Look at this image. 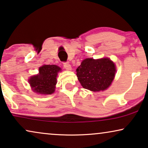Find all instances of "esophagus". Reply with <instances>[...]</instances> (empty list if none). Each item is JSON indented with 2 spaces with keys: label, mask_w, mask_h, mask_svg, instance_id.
<instances>
[{
  "label": "esophagus",
  "mask_w": 148,
  "mask_h": 148,
  "mask_svg": "<svg viewBox=\"0 0 148 148\" xmlns=\"http://www.w3.org/2000/svg\"><path fill=\"white\" fill-rule=\"evenodd\" d=\"M63 66L67 70H72V67H71V65L69 64L68 62H64L63 63Z\"/></svg>",
  "instance_id": "34e87169"
}]
</instances>
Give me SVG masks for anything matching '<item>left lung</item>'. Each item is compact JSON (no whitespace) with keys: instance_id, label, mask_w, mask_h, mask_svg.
I'll use <instances>...</instances> for the list:
<instances>
[{"instance_id":"left-lung-1","label":"left lung","mask_w":148,"mask_h":148,"mask_svg":"<svg viewBox=\"0 0 148 148\" xmlns=\"http://www.w3.org/2000/svg\"><path fill=\"white\" fill-rule=\"evenodd\" d=\"M115 73V65L109 58L85 59L76 69L81 85L92 91L107 89L113 81Z\"/></svg>"}]
</instances>
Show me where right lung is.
I'll return each mask as SVG.
<instances>
[{
  "instance_id": "add662e5",
  "label": "right lung",
  "mask_w": 148,
  "mask_h": 148,
  "mask_svg": "<svg viewBox=\"0 0 148 148\" xmlns=\"http://www.w3.org/2000/svg\"><path fill=\"white\" fill-rule=\"evenodd\" d=\"M61 68L56 65H44L39 68V74L32 76L29 83L35 92L50 95L55 91L58 72Z\"/></svg>"
}]
</instances>
